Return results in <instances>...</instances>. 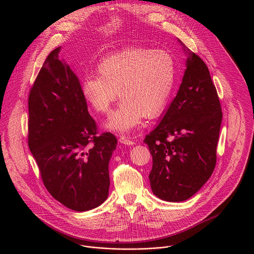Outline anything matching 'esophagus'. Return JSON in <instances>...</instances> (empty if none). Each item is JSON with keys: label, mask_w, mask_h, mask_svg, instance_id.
Segmentation results:
<instances>
[{"label": "esophagus", "mask_w": 254, "mask_h": 254, "mask_svg": "<svg viewBox=\"0 0 254 254\" xmlns=\"http://www.w3.org/2000/svg\"><path fill=\"white\" fill-rule=\"evenodd\" d=\"M119 140H120V142H122L124 144H127V146H132V144L134 143L133 140H131L129 137L125 136V135H122Z\"/></svg>", "instance_id": "obj_1"}]
</instances>
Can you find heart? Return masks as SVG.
I'll return each instance as SVG.
<instances>
[{
    "label": "heart",
    "instance_id": "b5f03b06",
    "mask_svg": "<svg viewBox=\"0 0 254 254\" xmlns=\"http://www.w3.org/2000/svg\"><path fill=\"white\" fill-rule=\"evenodd\" d=\"M97 76L81 81V94L93 110L110 114L119 93L122 102L105 127L129 132L144 117L160 116L175 82V60L164 49L128 48L107 56L97 65Z\"/></svg>",
    "mask_w": 254,
    "mask_h": 254
}]
</instances>
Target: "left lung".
I'll use <instances>...</instances> for the list:
<instances>
[{
    "label": "left lung",
    "mask_w": 254,
    "mask_h": 254,
    "mask_svg": "<svg viewBox=\"0 0 254 254\" xmlns=\"http://www.w3.org/2000/svg\"><path fill=\"white\" fill-rule=\"evenodd\" d=\"M186 70L176 97L143 142L153 157V193L168 202L185 201L211 177L222 122L217 90L204 61L184 44Z\"/></svg>",
    "instance_id": "obj_1"
}]
</instances>
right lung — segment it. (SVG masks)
<instances>
[{"instance_id": "obj_1", "label": "right lung", "mask_w": 254, "mask_h": 254, "mask_svg": "<svg viewBox=\"0 0 254 254\" xmlns=\"http://www.w3.org/2000/svg\"><path fill=\"white\" fill-rule=\"evenodd\" d=\"M60 50L50 52L30 90L28 144L52 197L83 212L108 196V164L118 140L111 132L96 134L78 77Z\"/></svg>"}]
</instances>
